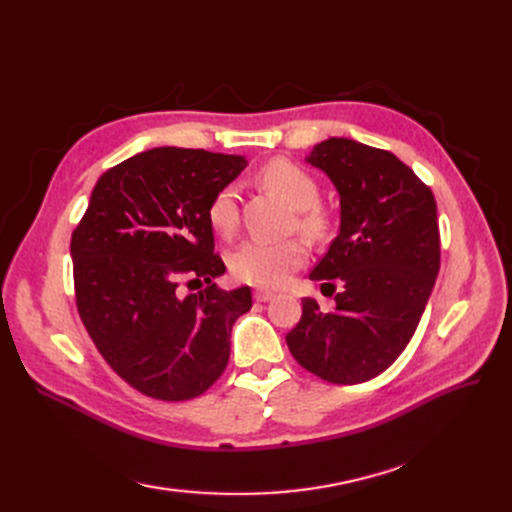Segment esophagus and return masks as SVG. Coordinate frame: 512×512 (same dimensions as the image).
Segmentation results:
<instances>
[{"label":"esophagus","instance_id":"obj_1","mask_svg":"<svg viewBox=\"0 0 512 512\" xmlns=\"http://www.w3.org/2000/svg\"><path fill=\"white\" fill-rule=\"evenodd\" d=\"M254 297H256V301H260V303H267V301L275 299V292H273V290H267V288H256Z\"/></svg>","mask_w":512,"mask_h":512}]
</instances>
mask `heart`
Wrapping results in <instances>:
<instances>
[{
  "label": "heart",
  "instance_id": "1",
  "mask_svg": "<svg viewBox=\"0 0 512 512\" xmlns=\"http://www.w3.org/2000/svg\"><path fill=\"white\" fill-rule=\"evenodd\" d=\"M260 181L267 190L292 209L299 211L297 226L312 237L324 235L329 226L327 213L318 207L320 188L316 179L305 168L290 160H273L260 170ZM209 224L220 232L230 235L239 222L237 192L232 185H226L213 196L209 205ZM307 250L299 239L267 241L247 239L235 252L230 254V269L239 280L256 286H280L290 273L305 260Z\"/></svg>",
  "mask_w": 512,
  "mask_h": 512
}]
</instances>
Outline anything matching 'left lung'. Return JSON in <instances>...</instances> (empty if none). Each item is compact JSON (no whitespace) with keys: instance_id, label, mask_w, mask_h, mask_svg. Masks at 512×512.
<instances>
[{"instance_id":"obj_1","label":"left lung","mask_w":512,"mask_h":512,"mask_svg":"<svg viewBox=\"0 0 512 512\" xmlns=\"http://www.w3.org/2000/svg\"><path fill=\"white\" fill-rule=\"evenodd\" d=\"M307 164L339 196V230L309 280L342 284L324 312L303 299L286 344L307 371L333 384L380 376L404 352L440 271L438 209L427 185L391 151L333 136Z\"/></svg>"}]
</instances>
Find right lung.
<instances>
[{"label": "right lung", "mask_w": 512, "mask_h": 512, "mask_svg": "<svg viewBox=\"0 0 512 512\" xmlns=\"http://www.w3.org/2000/svg\"><path fill=\"white\" fill-rule=\"evenodd\" d=\"M247 166L243 156L156 147L98 179L72 232L76 305L89 337L136 391L164 401L205 393L222 376L230 333L252 290L213 284L209 205ZM207 283L181 295L180 277Z\"/></svg>", "instance_id": "obj_1"}]
</instances>
